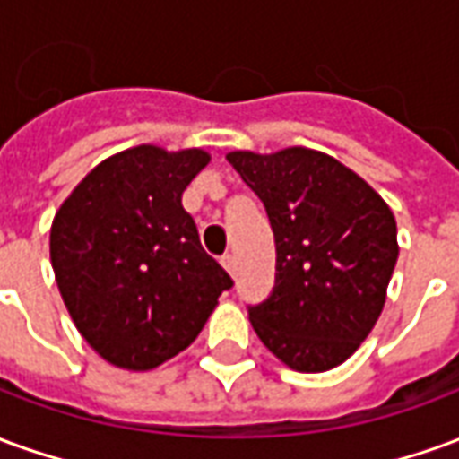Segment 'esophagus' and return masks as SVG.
I'll use <instances>...</instances> for the list:
<instances>
[{"instance_id": "esophagus-1", "label": "esophagus", "mask_w": 459, "mask_h": 459, "mask_svg": "<svg viewBox=\"0 0 459 459\" xmlns=\"http://www.w3.org/2000/svg\"><path fill=\"white\" fill-rule=\"evenodd\" d=\"M221 265L229 270L230 275H236V255H233V253H226V255L221 258Z\"/></svg>"}]
</instances>
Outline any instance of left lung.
I'll list each match as a JSON object with an SVG mask.
<instances>
[{
	"instance_id": "1",
	"label": "left lung",
	"mask_w": 459,
	"mask_h": 459,
	"mask_svg": "<svg viewBox=\"0 0 459 459\" xmlns=\"http://www.w3.org/2000/svg\"><path fill=\"white\" fill-rule=\"evenodd\" d=\"M275 236V285L250 322L280 361L319 374L368 337L398 260L395 219L361 177L322 152H230Z\"/></svg>"
}]
</instances>
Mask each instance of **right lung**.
Masks as SVG:
<instances>
[{"label": "right lung", "instance_id": "right-lung-1", "mask_svg": "<svg viewBox=\"0 0 459 459\" xmlns=\"http://www.w3.org/2000/svg\"><path fill=\"white\" fill-rule=\"evenodd\" d=\"M201 150L140 144L100 161L51 226V265L75 327L105 361L147 371L199 337L233 280L206 250L181 194Z\"/></svg>", "mask_w": 459, "mask_h": 459}]
</instances>
